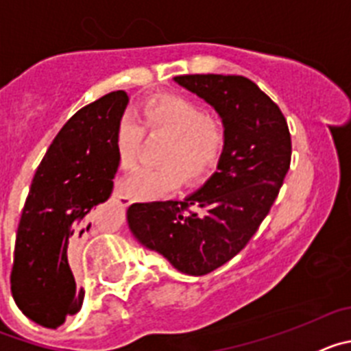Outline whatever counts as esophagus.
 I'll return each instance as SVG.
<instances>
[{
  "label": "esophagus",
  "mask_w": 351,
  "mask_h": 351,
  "mask_svg": "<svg viewBox=\"0 0 351 351\" xmlns=\"http://www.w3.org/2000/svg\"><path fill=\"white\" fill-rule=\"evenodd\" d=\"M114 200H116V204L119 207H128L130 204H132V200H130L128 197H125L121 191H116V193H114Z\"/></svg>",
  "instance_id": "1"
}]
</instances>
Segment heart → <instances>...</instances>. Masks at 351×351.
<instances>
[{
	"instance_id": "obj_1",
	"label": "heart",
	"mask_w": 351,
	"mask_h": 351,
	"mask_svg": "<svg viewBox=\"0 0 351 351\" xmlns=\"http://www.w3.org/2000/svg\"><path fill=\"white\" fill-rule=\"evenodd\" d=\"M138 117L149 132L169 133L161 161L169 165L141 167L123 181L121 190L135 200H156L178 190L182 170L195 179L213 169L225 145L221 121L204 114L202 107L181 95L153 98L142 107ZM144 128L132 114L121 117L116 132V153L123 169H132L141 156ZM176 165L178 166L175 167Z\"/></svg>"
}]
</instances>
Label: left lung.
<instances>
[{"label": "left lung", "instance_id": "obj_1", "mask_svg": "<svg viewBox=\"0 0 351 351\" xmlns=\"http://www.w3.org/2000/svg\"><path fill=\"white\" fill-rule=\"evenodd\" d=\"M218 112L225 145L216 172L182 200L132 204L126 221L142 247L176 271L204 276L243 250L290 169V132L280 107L241 75L173 77Z\"/></svg>", "mask_w": 351, "mask_h": 351}]
</instances>
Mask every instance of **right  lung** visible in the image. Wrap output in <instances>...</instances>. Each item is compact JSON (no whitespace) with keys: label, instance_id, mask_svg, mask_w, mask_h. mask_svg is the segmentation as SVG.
Listing matches in <instances>:
<instances>
[{"label":"right lung","instance_id":"1","mask_svg":"<svg viewBox=\"0 0 351 351\" xmlns=\"http://www.w3.org/2000/svg\"><path fill=\"white\" fill-rule=\"evenodd\" d=\"M128 101V93L114 91L73 114L31 182L10 283L17 308L42 327L58 328L82 308L71 262L95 221L93 209L112 193L116 132Z\"/></svg>","mask_w":351,"mask_h":351}]
</instances>
